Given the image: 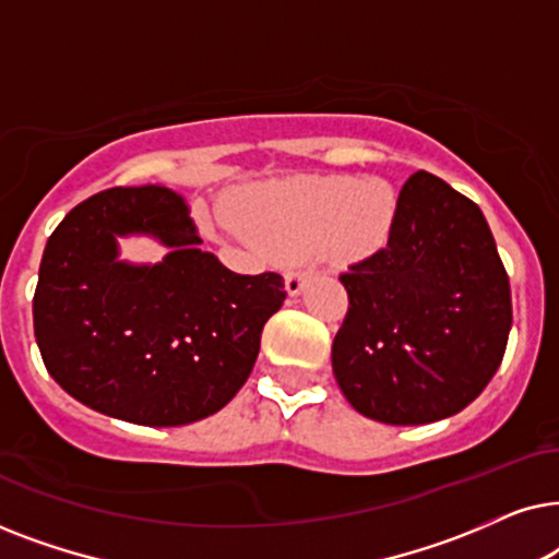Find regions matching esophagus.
<instances>
[{"mask_svg": "<svg viewBox=\"0 0 559 559\" xmlns=\"http://www.w3.org/2000/svg\"><path fill=\"white\" fill-rule=\"evenodd\" d=\"M308 277H310V272H300V270H293V272H287L285 274V289H287V295H300L302 289H305V282H308Z\"/></svg>", "mask_w": 559, "mask_h": 559, "instance_id": "esophagus-1", "label": "esophagus"}]
</instances>
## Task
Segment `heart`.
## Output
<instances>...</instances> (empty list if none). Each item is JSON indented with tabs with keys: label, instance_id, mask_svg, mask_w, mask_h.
<instances>
[{
	"label": "heart",
	"instance_id": "1",
	"mask_svg": "<svg viewBox=\"0 0 559 559\" xmlns=\"http://www.w3.org/2000/svg\"><path fill=\"white\" fill-rule=\"evenodd\" d=\"M396 216L400 193L386 178L300 175L251 190L239 226L274 257L320 249L335 262H358L386 247Z\"/></svg>",
	"mask_w": 559,
	"mask_h": 559
}]
</instances>
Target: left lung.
Listing matches in <instances>:
<instances>
[{"label":"left lung","instance_id":"1","mask_svg":"<svg viewBox=\"0 0 559 559\" xmlns=\"http://www.w3.org/2000/svg\"><path fill=\"white\" fill-rule=\"evenodd\" d=\"M348 312L331 361L341 392L384 425H430L484 392L511 331V289L484 213L419 170L392 239L341 274Z\"/></svg>","mask_w":559,"mask_h":559}]
</instances>
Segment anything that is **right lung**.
<instances>
[{"label":"right lung","instance_id":"1","mask_svg":"<svg viewBox=\"0 0 559 559\" xmlns=\"http://www.w3.org/2000/svg\"><path fill=\"white\" fill-rule=\"evenodd\" d=\"M147 235L155 265L120 259ZM173 190L111 188L75 205L45 243L33 300L45 369L86 407L147 427L216 415L249 379L262 328L285 302L280 274H236L201 249Z\"/></svg>","mask_w":559,"mask_h":559}]
</instances>
